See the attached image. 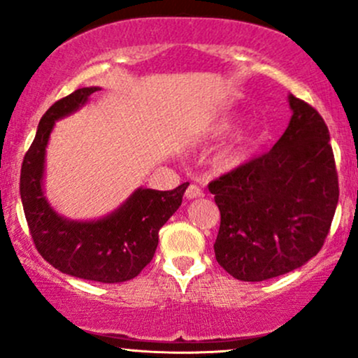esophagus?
<instances>
[{"instance_id":"esophagus-1","label":"esophagus","mask_w":358,"mask_h":358,"mask_svg":"<svg viewBox=\"0 0 358 358\" xmlns=\"http://www.w3.org/2000/svg\"><path fill=\"white\" fill-rule=\"evenodd\" d=\"M185 196H187L188 200H193V199H200V196H203V192H202V188L199 187V185H195V183H190V185H188L187 192H185Z\"/></svg>"}]
</instances>
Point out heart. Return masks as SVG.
Here are the masks:
<instances>
[{
  "mask_svg": "<svg viewBox=\"0 0 358 358\" xmlns=\"http://www.w3.org/2000/svg\"><path fill=\"white\" fill-rule=\"evenodd\" d=\"M244 158H245L244 148L242 146L229 148V150L220 156V165L224 168H234L239 165V163H242V159Z\"/></svg>",
  "mask_w": 358,
  "mask_h": 358,
  "instance_id": "heart-1",
  "label": "heart"
}]
</instances>
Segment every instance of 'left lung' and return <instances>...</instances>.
Returning a JSON list of instances; mask_svg holds the SVG:
<instances>
[{"instance_id": "8db88e82", "label": "left lung", "mask_w": 358, "mask_h": 358, "mask_svg": "<svg viewBox=\"0 0 358 358\" xmlns=\"http://www.w3.org/2000/svg\"><path fill=\"white\" fill-rule=\"evenodd\" d=\"M289 108L293 116L273 150L208 183L220 210L215 259L241 281L301 268L323 248L338 203L323 117L294 96Z\"/></svg>"}]
</instances>
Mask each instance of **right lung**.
Instances as JSON below:
<instances>
[{
	"mask_svg": "<svg viewBox=\"0 0 358 358\" xmlns=\"http://www.w3.org/2000/svg\"><path fill=\"white\" fill-rule=\"evenodd\" d=\"M96 90L99 87L73 90L43 114L23 158L20 195L31 239L45 261L87 281L122 282L151 262L159 229L178 210L188 183L170 192L138 188L117 210L99 220H69L53 210L43 195L45 148L57 119L82 108Z\"/></svg>",
	"mask_w": 358,
	"mask_h": 358,
	"instance_id": "add662e5",
	"label": "right lung"
}]
</instances>
